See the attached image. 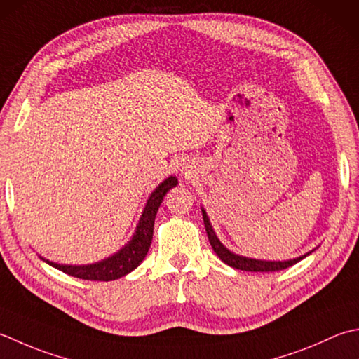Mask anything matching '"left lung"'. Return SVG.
I'll return each instance as SVG.
<instances>
[{
    "label": "left lung",
    "mask_w": 359,
    "mask_h": 359,
    "mask_svg": "<svg viewBox=\"0 0 359 359\" xmlns=\"http://www.w3.org/2000/svg\"><path fill=\"white\" fill-rule=\"evenodd\" d=\"M202 210V217H203V224H205V230H207V235H208V241L212 244L213 250L216 252V255L219 257L224 263L229 264L230 268L233 269H240V271H250V272H272V271H282L290 268V266L296 264L300 259H304L306 255H310L311 252L310 250L306 252L305 255H300L297 258H292V259H285V262H269V259H257V258H249V257H243V255H238L235 252L229 250L226 245H224L219 238L216 236L215 230L212 227V222H210V217L207 215L205 210Z\"/></svg>",
    "instance_id": "8db88e82"
}]
</instances>
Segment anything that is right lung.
I'll list each match as a JSON object with an SVG mask.
<instances>
[{
	"mask_svg": "<svg viewBox=\"0 0 359 359\" xmlns=\"http://www.w3.org/2000/svg\"><path fill=\"white\" fill-rule=\"evenodd\" d=\"M177 184V177H175V175H170V177L165 179L156 189H154L149 199L146 202L142 216H140L135 233L132 235L130 241L126 243L114 255L91 264H60L49 262V259H45L43 257L40 258L49 266H53V268L82 280L110 282V280H116L128 276L129 272L138 268L140 263H142L144 257L147 255V250H149L152 243L154 221H156V215L158 212L160 203L163 202L165 194Z\"/></svg>",
	"mask_w": 359,
	"mask_h": 359,
	"instance_id": "add662e5",
	"label": "right lung"
}]
</instances>
